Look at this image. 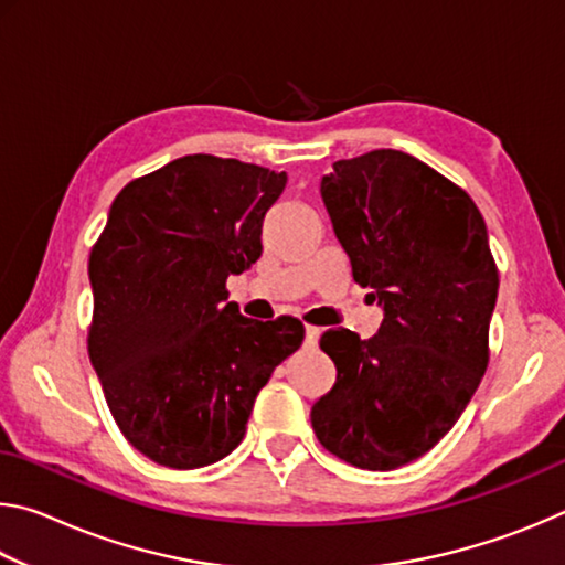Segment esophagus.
<instances>
[{"label":"esophagus","instance_id":"esophagus-1","mask_svg":"<svg viewBox=\"0 0 565 565\" xmlns=\"http://www.w3.org/2000/svg\"><path fill=\"white\" fill-rule=\"evenodd\" d=\"M319 337H321V329L319 327H306V339H303V343L306 347H317L319 343Z\"/></svg>","mask_w":565,"mask_h":565}]
</instances>
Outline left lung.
Masks as SVG:
<instances>
[{
  "label": "left lung",
  "instance_id": "left-lung-1",
  "mask_svg": "<svg viewBox=\"0 0 565 565\" xmlns=\"http://www.w3.org/2000/svg\"><path fill=\"white\" fill-rule=\"evenodd\" d=\"M321 199L384 321L371 339L323 333L337 384L311 426L341 461L394 471L431 451L481 384L499 269L473 199L404 151L337 161Z\"/></svg>",
  "mask_w": 565,
  "mask_h": 565
}]
</instances>
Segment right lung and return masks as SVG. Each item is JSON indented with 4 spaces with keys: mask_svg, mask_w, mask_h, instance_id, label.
<instances>
[{
    "mask_svg": "<svg viewBox=\"0 0 565 565\" xmlns=\"http://www.w3.org/2000/svg\"><path fill=\"white\" fill-rule=\"evenodd\" d=\"M286 171L189 154L111 202L89 254V359L124 438L167 468H202L242 444L254 401L303 341L294 317L254 321L226 279L262 256Z\"/></svg>",
    "mask_w": 565,
    "mask_h": 565,
    "instance_id": "add662e5",
    "label": "right lung"
}]
</instances>
